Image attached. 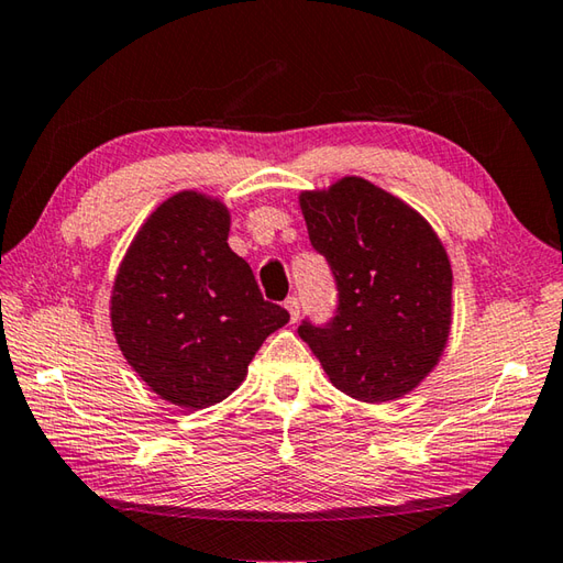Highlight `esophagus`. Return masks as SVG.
<instances>
[{"mask_svg":"<svg viewBox=\"0 0 563 563\" xmlns=\"http://www.w3.org/2000/svg\"><path fill=\"white\" fill-rule=\"evenodd\" d=\"M284 309L289 311V318H291V323H296L299 321V311H301V303H299V299H296V296H289V299L284 301Z\"/></svg>","mask_w":563,"mask_h":563,"instance_id":"obj_1","label":"esophagus"}]
</instances>
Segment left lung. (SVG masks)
<instances>
[{
	"label": "left lung",
	"instance_id": "1",
	"mask_svg": "<svg viewBox=\"0 0 563 563\" xmlns=\"http://www.w3.org/2000/svg\"><path fill=\"white\" fill-rule=\"evenodd\" d=\"M299 203L338 289L331 321H303L299 335L345 395H407L437 367L451 331L453 272L439 235L405 200L357 176L303 190Z\"/></svg>",
	"mask_w": 563,
	"mask_h": 563
}]
</instances>
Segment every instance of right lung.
Instances as JSON below:
<instances>
[{"instance_id": "obj_1", "label": "right lung", "mask_w": 563, "mask_h": 563, "mask_svg": "<svg viewBox=\"0 0 563 563\" xmlns=\"http://www.w3.org/2000/svg\"><path fill=\"white\" fill-rule=\"evenodd\" d=\"M230 210L196 190L164 200L117 269L110 318L126 363L158 397L206 409L232 395L289 313L262 299L228 245Z\"/></svg>"}]
</instances>
